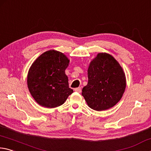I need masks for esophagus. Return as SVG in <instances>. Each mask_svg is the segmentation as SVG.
<instances>
[{"instance_id": "34e87169", "label": "esophagus", "mask_w": 151, "mask_h": 151, "mask_svg": "<svg viewBox=\"0 0 151 151\" xmlns=\"http://www.w3.org/2000/svg\"><path fill=\"white\" fill-rule=\"evenodd\" d=\"M74 91H76V92H78V93H81V88H77L74 89Z\"/></svg>"}]
</instances>
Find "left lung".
I'll return each mask as SVG.
<instances>
[{
	"instance_id": "1",
	"label": "left lung",
	"mask_w": 151,
	"mask_h": 151,
	"mask_svg": "<svg viewBox=\"0 0 151 151\" xmlns=\"http://www.w3.org/2000/svg\"><path fill=\"white\" fill-rule=\"evenodd\" d=\"M88 77L81 95L92 109L107 110L120 101L126 88L125 74L111 55L99 53L89 63Z\"/></svg>"
}]
</instances>
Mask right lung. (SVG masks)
I'll use <instances>...</instances> for the list:
<instances>
[{
	"instance_id": "obj_1",
	"label": "right lung",
	"mask_w": 151,
	"mask_h": 151,
	"mask_svg": "<svg viewBox=\"0 0 151 151\" xmlns=\"http://www.w3.org/2000/svg\"><path fill=\"white\" fill-rule=\"evenodd\" d=\"M70 60L63 53L52 50L43 53L29 69L27 85L32 96L41 106L54 108L63 104L73 93L65 70Z\"/></svg>"
}]
</instances>
